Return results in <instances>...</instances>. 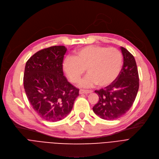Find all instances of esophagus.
<instances>
[{
  "instance_id": "34e87169",
  "label": "esophagus",
  "mask_w": 159,
  "mask_h": 159,
  "mask_svg": "<svg viewBox=\"0 0 159 159\" xmlns=\"http://www.w3.org/2000/svg\"><path fill=\"white\" fill-rule=\"evenodd\" d=\"M93 91L92 90H83V89H81L80 90V94H90V93H92Z\"/></svg>"
}]
</instances>
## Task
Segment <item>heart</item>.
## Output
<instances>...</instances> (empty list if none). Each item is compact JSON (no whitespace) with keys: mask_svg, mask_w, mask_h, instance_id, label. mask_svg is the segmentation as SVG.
<instances>
[{"mask_svg":"<svg viewBox=\"0 0 159 159\" xmlns=\"http://www.w3.org/2000/svg\"><path fill=\"white\" fill-rule=\"evenodd\" d=\"M123 63L121 52L116 48L99 45L83 47L63 63V70L73 83H78L85 72L89 74L80 83L83 87H105L119 76Z\"/></svg>","mask_w":159,"mask_h":159,"instance_id":"heart-1","label":"heart"}]
</instances>
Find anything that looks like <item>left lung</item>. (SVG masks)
Here are the masks:
<instances>
[{"label": "left lung", "instance_id": "1", "mask_svg": "<svg viewBox=\"0 0 159 159\" xmlns=\"http://www.w3.org/2000/svg\"><path fill=\"white\" fill-rule=\"evenodd\" d=\"M123 65L116 80L105 89L95 90L99 101L92 108L94 112L105 120H114L125 115L132 107L137 96L139 78L134 56L120 47Z\"/></svg>", "mask_w": 159, "mask_h": 159}]
</instances>
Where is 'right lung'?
Masks as SVG:
<instances>
[{
    "mask_svg": "<svg viewBox=\"0 0 159 159\" xmlns=\"http://www.w3.org/2000/svg\"><path fill=\"white\" fill-rule=\"evenodd\" d=\"M66 51L65 46H52L36 52L25 64L24 87L27 98L39 116L48 121L67 117L79 96V89L63 75Z\"/></svg>",
    "mask_w": 159,
    "mask_h": 159,
    "instance_id": "right-lung-1",
    "label": "right lung"
}]
</instances>
